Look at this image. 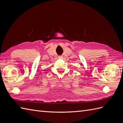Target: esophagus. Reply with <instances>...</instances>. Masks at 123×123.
Returning a JSON list of instances; mask_svg holds the SVG:
<instances>
[{
  "label": "esophagus",
  "instance_id": "1",
  "mask_svg": "<svg viewBox=\"0 0 123 123\" xmlns=\"http://www.w3.org/2000/svg\"><path fill=\"white\" fill-rule=\"evenodd\" d=\"M58 58L59 59H62V58H63V56H62V55H59L58 56Z\"/></svg>",
  "mask_w": 123,
  "mask_h": 123
}]
</instances>
